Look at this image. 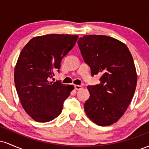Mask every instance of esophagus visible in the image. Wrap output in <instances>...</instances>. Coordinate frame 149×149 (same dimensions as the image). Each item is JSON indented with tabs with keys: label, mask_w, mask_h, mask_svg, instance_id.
<instances>
[{
	"label": "esophagus",
	"mask_w": 149,
	"mask_h": 149,
	"mask_svg": "<svg viewBox=\"0 0 149 149\" xmlns=\"http://www.w3.org/2000/svg\"><path fill=\"white\" fill-rule=\"evenodd\" d=\"M74 88L76 89V90H80V89L82 88V87L80 86V85H74Z\"/></svg>",
	"instance_id": "esophagus-1"
}]
</instances>
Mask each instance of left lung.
<instances>
[{"label":"left lung","instance_id":"8db88e82","mask_svg":"<svg viewBox=\"0 0 149 149\" xmlns=\"http://www.w3.org/2000/svg\"><path fill=\"white\" fill-rule=\"evenodd\" d=\"M78 45L92 76H101L100 84L88 86L90 97L85 111L98 125L115 123L127 110L136 89L132 56L125 44L107 36H84Z\"/></svg>","mask_w":149,"mask_h":149}]
</instances>
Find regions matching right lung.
<instances>
[{
	"instance_id": "obj_1",
	"label": "right lung",
	"mask_w": 149,
	"mask_h": 149,
	"mask_svg": "<svg viewBox=\"0 0 149 149\" xmlns=\"http://www.w3.org/2000/svg\"><path fill=\"white\" fill-rule=\"evenodd\" d=\"M78 36L47 34L33 38L22 49L15 69V83L22 107L34 120L46 123L61 113L73 85L49 80L73 48Z\"/></svg>"
}]
</instances>
